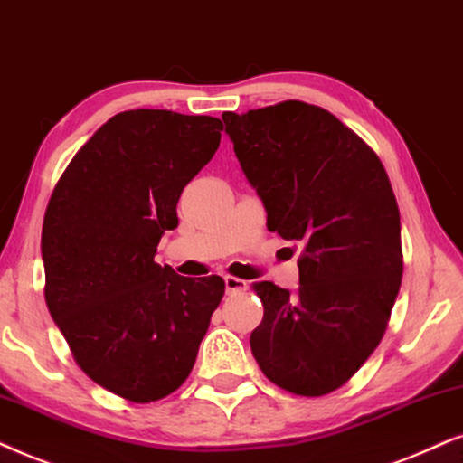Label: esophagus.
Returning <instances> with one entry per match:
<instances>
[{
    "label": "esophagus",
    "mask_w": 463,
    "mask_h": 463,
    "mask_svg": "<svg viewBox=\"0 0 463 463\" xmlns=\"http://www.w3.org/2000/svg\"><path fill=\"white\" fill-rule=\"evenodd\" d=\"M224 286H226L228 294H237V292H245V289H248V281L239 279V277L226 275L224 277Z\"/></svg>",
    "instance_id": "obj_1"
}]
</instances>
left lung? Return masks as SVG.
Returning a JSON list of instances; mask_svg holds the SVG:
<instances>
[{
  "label": "left lung",
  "instance_id": "obj_1",
  "mask_svg": "<svg viewBox=\"0 0 463 463\" xmlns=\"http://www.w3.org/2000/svg\"><path fill=\"white\" fill-rule=\"evenodd\" d=\"M222 120L269 231L303 245L298 292L254 283L264 317L251 354L281 390L324 396L377 349L402 283L390 177L373 147L324 108L281 101Z\"/></svg>",
  "mask_w": 463,
  "mask_h": 463
}]
</instances>
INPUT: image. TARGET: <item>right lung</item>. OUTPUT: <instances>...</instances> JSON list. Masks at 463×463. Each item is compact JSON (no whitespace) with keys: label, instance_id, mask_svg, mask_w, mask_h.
<instances>
[{"label":"right lung","instance_id":"add662e5","mask_svg":"<svg viewBox=\"0 0 463 463\" xmlns=\"http://www.w3.org/2000/svg\"><path fill=\"white\" fill-rule=\"evenodd\" d=\"M222 128L213 116L169 109L116 114L80 147L48 201V311L78 366L131 402L169 396L188 379L224 296L218 275L193 279L154 262Z\"/></svg>","mask_w":463,"mask_h":463}]
</instances>
